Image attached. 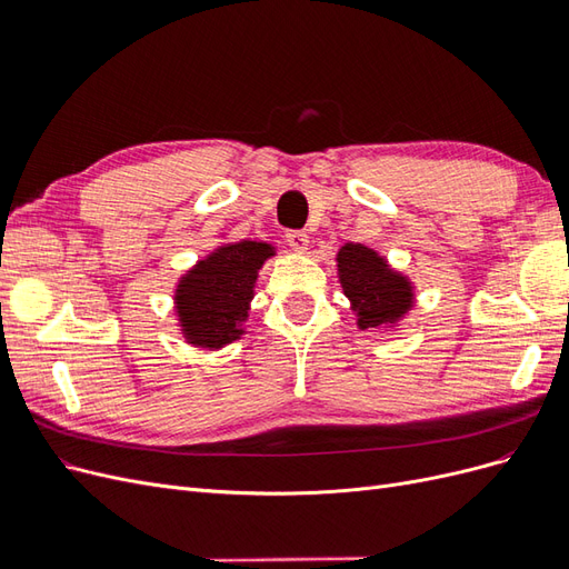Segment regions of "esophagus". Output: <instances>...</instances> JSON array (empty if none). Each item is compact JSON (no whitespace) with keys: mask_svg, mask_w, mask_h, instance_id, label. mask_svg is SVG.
Here are the masks:
<instances>
[{"mask_svg":"<svg viewBox=\"0 0 569 569\" xmlns=\"http://www.w3.org/2000/svg\"><path fill=\"white\" fill-rule=\"evenodd\" d=\"M287 244L301 253V251L308 249V234L301 232V230H289L287 232Z\"/></svg>","mask_w":569,"mask_h":569,"instance_id":"1","label":"esophagus"}]
</instances>
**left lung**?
I'll return each instance as SVG.
<instances>
[{
    "label": "left lung",
    "mask_w": 569,
    "mask_h": 569,
    "mask_svg": "<svg viewBox=\"0 0 569 569\" xmlns=\"http://www.w3.org/2000/svg\"><path fill=\"white\" fill-rule=\"evenodd\" d=\"M337 270L343 295L358 316L360 330L396 325L412 308L408 278L387 266L385 258L363 247L343 244L337 253Z\"/></svg>",
    "instance_id": "1"
}]
</instances>
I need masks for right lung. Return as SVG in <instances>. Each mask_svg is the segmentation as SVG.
I'll list each match as a JSON object with an SVG mask.
<instances>
[{
	"label": "right lung",
	"mask_w": 569,
	"mask_h": 569,
	"mask_svg": "<svg viewBox=\"0 0 569 569\" xmlns=\"http://www.w3.org/2000/svg\"><path fill=\"white\" fill-rule=\"evenodd\" d=\"M274 249L266 242L222 244L182 274L176 289V311L187 343L220 349L244 335L258 270Z\"/></svg>",
	"instance_id": "1"
}]
</instances>
